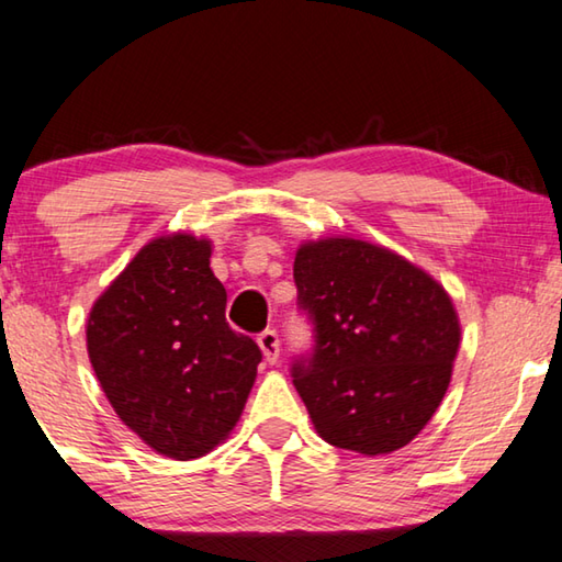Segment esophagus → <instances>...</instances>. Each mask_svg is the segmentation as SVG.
Instances as JSON below:
<instances>
[{
  "mask_svg": "<svg viewBox=\"0 0 562 562\" xmlns=\"http://www.w3.org/2000/svg\"><path fill=\"white\" fill-rule=\"evenodd\" d=\"M258 345H260L262 355H265V359L270 361V364H274V361L280 359V337H278V331H274V329L260 331Z\"/></svg>",
  "mask_w": 562,
  "mask_h": 562,
  "instance_id": "obj_1",
  "label": "esophagus"
}]
</instances>
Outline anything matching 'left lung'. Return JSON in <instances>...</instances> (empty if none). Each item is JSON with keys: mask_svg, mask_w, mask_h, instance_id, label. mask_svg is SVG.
Here are the masks:
<instances>
[{"mask_svg": "<svg viewBox=\"0 0 562 562\" xmlns=\"http://www.w3.org/2000/svg\"><path fill=\"white\" fill-rule=\"evenodd\" d=\"M297 304L315 347L292 364L327 443L364 456L402 449L429 424L451 382L461 325L431 274L355 237L304 243Z\"/></svg>", "mask_w": 562, "mask_h": 562, "instance_id": "left-lung-1", "label": "left lung"}]
</instances>
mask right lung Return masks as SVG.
Segmentation results:
<instances>
[{
    "label": "right lung",
    "mask_w": 562,
    "mask_h": 562,
    "mask_svg": "<svg viewBox=\"0 0 562 562\" xmlns=\"http://www.w3.org/2000/svg\"><path fill=\"white\" fill-rule=\"evenodd\" d=\"M211 240L164 235L93 302L87 349L103 394L131 431L176 461L227 439L262 351L225 322Z\"/></svg>",
    "instance_id": "right-lung-1"
}]
</instances>
